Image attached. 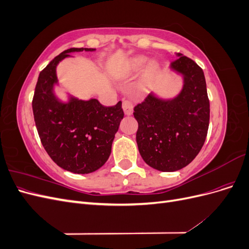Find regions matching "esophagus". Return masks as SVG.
Instances as JSON below:
<instances>
[{
  "label": "esophagus",
  "mask_w": 249,
  "mask_h": 249,
  "mask_svg": "<svg viewBox=\"0 0 249 249\" xmlns=\"http://www.w3.org/2000/svg\"><path fill=\"white\" fill-rule=\"evenodd\" d=\"M123 109L125 115H131L133 113V104L129 100L123 101Z\"/></svg>",
  "instance_id": "1"
}]
</instances>
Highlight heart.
I'll list each match as a JSON object with an SVG mask.
<instances>
[{
    "label": "heart",
    "mask_w": 249,
    "mask_h": 249,
    "mask_svg": "<svg viewBox=\"0 0 249 249\" xmlns=\"http://www.w3.org/2000/svg\"><path fill=\"white\" fill-rule=\"evenodd\" d=\"M147 64V58L143 56H138L131 59L129 63H127V72L129 73H136L142 71ZM157 70V65L152 63L147 69V77L153 76Z\"/></svg>",
    "instance_id": "b5f03b06"
}]
</instances>
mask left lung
Returning a JSON list of instances; mask_svg holds the SVG:
<instances>
[{"mask_svg":"<svg viewBox=\"0 0 249 249\" xmlns=\"http://www.w3.org/2000/svg\"><path fill=\"white\" fill-rule=\"evenodd\" d=\"M170 69L183 76L184 85L173 99L154 92L134 108L138 122L136 141L144 162L157 170L177 171L191 163L206 141L210 102L202 70L178 53Z\"/></svg>","mask_w":249,"mask_h":249,"instance_id":"1","label":"left lung"}]
</instances>
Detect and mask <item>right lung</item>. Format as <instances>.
Segmentation results:
<instances>
[{
	"instance_id": "1",
	"label": "right lung",
	"mask_w": 249,
	"mask_h": 249,
	"mask_svg": "<svg viewBox=\"0 0 249 249\" xmlns=\"http://www.w3.org/2000/svg\"><path fill=\"white\" fill-rule=\"evenodd\" d=\"M94 49L71 48L55 57L38 77L32 101L35 124L40 141L58 166L73 173H90L101 168L111 154L112 142L124 118L122 102L105 107L95 99L67 103L54 93L56 67L73 52Z\"/></svg>"
}]
</instances>
